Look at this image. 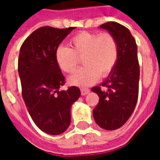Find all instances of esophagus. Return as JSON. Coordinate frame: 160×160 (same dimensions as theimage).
Masks as SVG:
<instances>
[{
	"instance_id": "obj_1",
	"label": "esophagus",
	"mask_w": 160,
	"mask_h": 160,
	"mask_svg": "<svg viewBox=\"0 0 160 160\" xmlns=\"http://www.w3.org/2000/svg\"><path fill=\"white\" fill-rule=\"evenodd\" d=\"M80 92H81V95H82V96H86V95H87V94L90 92V90L87 89V88H82V89L80 90Z\"/></svg>"
}]
</instances>
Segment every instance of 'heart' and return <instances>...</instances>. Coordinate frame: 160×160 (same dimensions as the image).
<instances>
[{
	"mask_svg": "<svg viewBox=\"0 0 160 160\" xmlns=\"http://www.w3.org/2000/svg\"><path fill=\"white\" fill-rule=\"evenodd\" d=\"M82 57L83 68L68 78L70 84L87 87L96 82L98 77L107 76L114 68L118 58V45L115 38L109 33L82 32L69 40V48L59 46L55 59L60 69L68 73L76 70Z\"/></svg>",
	"mask_w": 160,
	"mask_h": 160,
	"instance_id": "b5f03b06",
	"label": "heart"
}]
</instances>
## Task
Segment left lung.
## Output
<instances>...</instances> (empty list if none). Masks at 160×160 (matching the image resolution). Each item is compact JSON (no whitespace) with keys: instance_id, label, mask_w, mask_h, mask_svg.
Listing matches in <instances>:
<instances>
[{"instance_id":"left-lung-1","label":"left lung","mask_w":160,"mask_h":160,"mask_svg":"<svg viewBox=\"0 0 160 160\" xmlns=\"http://www.w3.org/2000/svg\"><path fill=\"white\" fill-rule=\"evenodd\" d=\"M117 40L118 58L114 68L100 87L92 88L98 95L99 102L93 110L96 123L106 130L121 128L133 113L138 99L140 67L137 45L129 30L117 22L99 26Z\"/></svg>"}]
</instances>
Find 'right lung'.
I'll list each match as a JSON object with an SVG mask.
<instances>
[{"instance_id": "right-lung-1", "label": "right lung", "mask_w": 160, "mask_h": 160, "mask_svg": "<svg viewBox=\"0 0 160 160\" xmlns=\"http://www.w3.org/2000/svg\"><path fill=\"white\" fill-rule=\"evenodd\" d=\"M73 29L41 27L24 41L19 50L23 99L34 123L51 135L62 134L69 127L72 104L80 96L77 87L59 90L65 82L55 59L56 49Z\"/></svg>"}]
</instances>
